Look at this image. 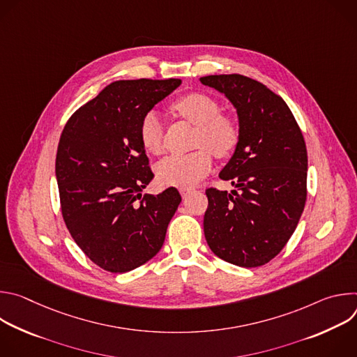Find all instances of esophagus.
Masks as SVG:
<instances>
[{
    "instance_id": "obj_1",
    "label": "esophagus",
    "mask_w": 357,
    "mask_h": 357,
    "mask_svg": "<svg viewBox=\"0 0 357 357\" xmlns=\"http://www.w3.org/2000/svg\"><path fill=\"white\" fill-rule=\"evenodd\" d=\"M179 192H181V195H182L183 197H186L190 192H193V189H192V188H181Z\"/></svg>"
}]
</instances>
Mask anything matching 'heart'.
I'll list each match as a JSON object with an SVG mask.
<instances>
[{"label":"heart","mask_w":357,"mask_h":357,"mask_svg":"<svg viewBox=\"0 0 357 357\" xmlns=\"http://www.w3.org/2000/svg\"><path fill=\"white\" fill-rule=\"evenodd\" d=\"M176 114L196 126L195 146L199 148L188 155H171L157 165V176L164 185L188 188L205 176L213 164L212 152L218 158L231 155L238 141L237 121L220 113V105L212 96L190 91L172 105ZM138 138L141 145L158 155L164 149V126L155 112H148L139 121Z\"/></svg>","instance_id":"obj_1"}]
</instances>
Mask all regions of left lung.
<instances>
[{
    "mask_svg": "<svg viewBox=\"0 0 357 357\" xmlns=\"http://www.w3.org/2000/svg\"><path fill=\"white\" fill-rule=\"evenodd\" d=\"M237 110L240 141L219 176L236 190L208 188L203 219L206 241L222 260L260 267L285 247L307 202L308 154L285 101L241 75L200 77Z\"/></svg>",
    "mask_w": 357,
    "mask_h": 357,
    "instance_id": "obj_1",
    "label": "left lung"
}]
</instances>
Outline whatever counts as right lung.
Masks as SVG:
<instances>
[{
    "label": "right lung",
    "mask_w": 357,
    "mask_h": 357,
    "mask_svg": "<svg viewBox=\"0 0 357 357\" xmlns=\"http://www.w3.org/2000/svg\"><path fill=\"white\" fill-rule=\"evenodd\" d=\"M181 79L120 80L68 120L56 152L66 227L86 256L110 273L131 271L161 250L181 195H142L154 179L138 138L141 119Z\"/></svg>",
    "instance_id": "1"
}]
</instances>
